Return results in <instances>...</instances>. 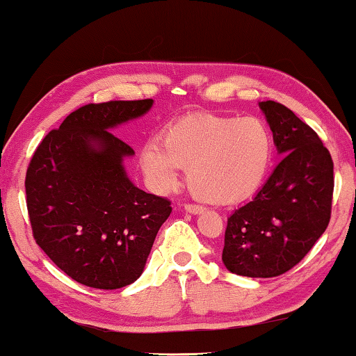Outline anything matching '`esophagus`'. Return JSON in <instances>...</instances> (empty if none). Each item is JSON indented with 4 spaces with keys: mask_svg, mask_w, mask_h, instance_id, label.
Masks as SVG:
<instances>
[{
    "mask_svg": "<svg viewBox=\"0 0 356 356\" xmlns=\"http://www.w3.org/2000/svg\"><path fill=\"white\" fill-rule=\"evenodd\" d=\"M184 209L188 211V213H191V214H200V213H203V208L202 207H198V204H184Z\"/></svg>",
    "mask_w": 356,
    "mask_h": 356,
    "instance_id": "obj_1",
    "label": "esophagus"
}]
</instances>
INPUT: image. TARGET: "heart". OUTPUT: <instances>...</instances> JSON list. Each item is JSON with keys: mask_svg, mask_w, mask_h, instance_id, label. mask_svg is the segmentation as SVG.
Here are the masks:
<instances>
[{"mask_svg": "<svg viewBox=\"0 0 356 356\" xmlns=\"http://www.w3.org/2000/svg\"><path fill=\"white\" fill-rule=\"evenodd\" d=\"M273 154L267 124L254 117L188 115L168 124L164 142L149 139L140 149V167L154 192L165 194L188 168V184L200 200L236 203L263 183Z\"/></svg>", "mask_w": 356, "mask_h": 356, "instance_id": "b5f03b06", "label": "heart"}]
</instances>
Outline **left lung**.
<instances>
[{
	"label": "left lung",
	"mask_w": 356,
	"mask_h": 356,
	"mask_svg": "<svg viewBox=\"0 0 356 356\" xmlns=\"http://www.w3.org/2000/svg\"><path fill=\"white\" fill-rule=\"evenodd\" d=\"M283 159L250 202L228 217L222 261L242 277L270 278L300 263L328 227L333 161L313 129L277 102H261Z\"/></svg>",
	"instance_id": "8db88e82"
}]
</instances>
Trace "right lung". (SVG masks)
Wrapping results in <instances>:
<instances>
[{"instance_id":"right-lung-1","label":"right lung","mask_w":356,"mask_h":356,"mask_svg":"<svg viewBox=\"0 0 356 356\" xmlns=\"http://www.w3.org/2000/svg\"><path fill=\"white\" fill-rule=\"evenodd\" d=\"M153 99L86 104L37 147L26 172L34 239L84 286L118 289L142 275L170 202L133 184L134 149L111 133L152 109Z\"/></svg>"}]
</instances>
